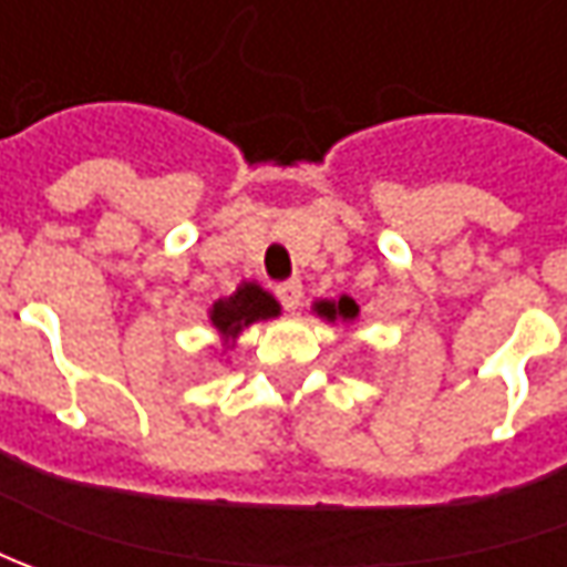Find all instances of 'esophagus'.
<instances>
[{"label": "esophagus", "instance_id": "34e87169", "mask_svg": "<svg viewBox=\"0 0 567 567\" xmlns=\"http://www.w3.org/2000/svg\"><path fill=\"white\" fill-rule=\"evenodd\" d=\"M277 299L284 302L287 312H296L299 302H302V284H299V280H284V284H277Z\"/></svg>", "mask_w": 567, "mask_h": 567}]
</instances>
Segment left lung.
Wrapping results in <instances>:
<instances>
[{"instance_id":"obj_1","label":"left lung","mask_w":567,"mask_h":567,"mask_svg":"<svg viewBox=\"0 0 567 567\" xmlns=\"http://www.w3.org/2000/svg\"><path fill=\"white\" fill-rule=\"evenodd\" d=\"M316 312L321 318H328V321H353V318L360 316V306H357V299L340 296V299H321V302H316Z\"/></svg>"}]
</instances>
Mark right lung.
<instances>
[{"instance_id": "add662e5", "label": "right lung", "mask_w": 567, "mask_h": 567, "mask_svg": "<svg viewBox=\"0 0 567 567\" xmlns=\"http://www.w3.org/2000/svg\"><path fill=\"white\" fill-rule=\"evenodd\" d=\"M207 316H210V324L220 334V340L229 343L243 334V328H249L255 321L280 316V302L268 290H261L258 284H243L233 296L217 299Z\"/></svg>"}]
</instances>
